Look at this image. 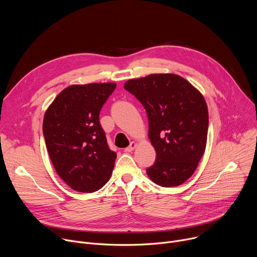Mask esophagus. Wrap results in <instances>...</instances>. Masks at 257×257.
Wrapping results in <instances>:
<instances>
[{
	"label": "esophagus",
	"instance_id": "esophagus-1",
	"mask_svg": "<svg viewBox=\"0 0 257 257\" xmlns=\"http://www.w3.org/2000/svg\"><path fill=\"white\" fill-rule=\"evenodd\" d=\"M135 148H136V143L132 141V142H130L129 146H127V148L124 150V152H125V153H131Z\"/></svg>",
	"mask_w": 257,
	"mask_h": 257
}]
</instances>
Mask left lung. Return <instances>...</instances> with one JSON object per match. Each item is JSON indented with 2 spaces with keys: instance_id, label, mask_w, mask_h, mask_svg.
I'll list each match as a JSON object with an SVG mask.
<instances>
[{
  "instance_id": "obj_1",
  "label": "left lung",
  "mask_w": 257,
  "mask_h": 257,
  "mask_svg": "<svg viewBox=\"0 0 257 257\" xmlns=\"http://www.w3.org/2000/svg\"><path fill=\"white\" fill-rule=\"evenodd\" d=\"M124 88L144 106L155 164L146 169L156 184L173 187L189 179L202 158L208 111L202 94L175 74H152L127 81Z\"/></svg>"
}]
</instances>
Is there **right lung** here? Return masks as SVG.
Wrapping results in <instances>:
<instances>
[{"label":"right lung","mask_w":257,"mask_h":257,"mask_svg":"<svg viewBox=\"0 0 257 257\" xmlns=\"http://www.w3.org/2000/svg\"><path fill=\"white\" fill-rule=\"evenodd\" d=\"M115 83L71 85L47 109L43 132L51 161L73 190L94 192L111 177L117 155L99 123L102 105Z\"/></svg>","instance_id":"right-lung-1"}]
</instances>
